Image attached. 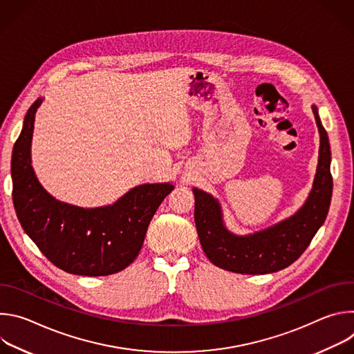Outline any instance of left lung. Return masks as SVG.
Here are the masks:
<instances>
[{"label":"left lung","instance_id":"1","mask_svg":"<svg viewBox=\"0 0 354 354\" xmlns=\"http://www.w3.org/2000/svg\"><path fill=\"white\" fill-rule=\"evenodd\" d=\"M321 134L318 169L306 205L288 220L248 236H236L223 225L218 201L193 189L194 223L206 257L216 266L242 274H265L281 270L295 262L324 224L332 197L330 145L326 130L313 106Z\"/></svg>","mask_w":354,"mask_h":354}]
</instances>
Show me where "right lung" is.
I'll use <instances>...</instances> for the list:
<instances>
[{"label": "right lung", "instance_id": "1", "mask_svg": "<svg viewBox=\"0 0 354 354\" xmlns=\"http://www.w3.org/2000/svg\"><path fill=\"white\" fill-rule=\"evenodd\" d=\"M29 108L11 161L12 200L24 231L59 269L80 276H108L126 269L138 255L147 228L171 183L141 185L113 206L81 209L50 196L30 165L35 113Z\"/></svg>", "mask_w": 354, "mask_h": 354}]
</instances>
